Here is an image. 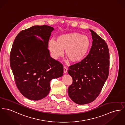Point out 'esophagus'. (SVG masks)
<instances>
[{
	"label": "esophagus",
	"instance_id": "obj_1",
	"mask_svg": "<svg viewBox=\"0 0 125 125\" xmlns=\"http://www.w3.org/2000/svg\"><path fill=\"white\" fill-rule=\"evenodd\" d=\"M67 72V68L66 67H63V72H64V73H66Z\"/></svg>",
	"mask_w": 125,
	"mask_h": 125
}]
</instances>
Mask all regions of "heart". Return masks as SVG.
<instances>
[{
	"label": "heart",
	"instance_id": "heart-1",
	"mask_svg": "<svg viewBox=\"0 0 125 125\" xmlns=\"http://www.w3.org/2000/svg\"><path fill=\"white\" fill-rule=\"evenodd\" d=\"M52 57L57 59L63 54L72 63L82 61L87 55L91 46V40L87 35L77 32L59 35L56 41L51 39L48 43Z\"/></svg>",
	"mask_w": 125,
	"mask_h": 125
}]
</instances>
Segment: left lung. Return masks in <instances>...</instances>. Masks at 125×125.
<instances>
[{
  "label": "left lung",
  "mask_w": 125,
  "mask_h": 125,
  "mask_svg": "<svg viewBox=\"0 0 125 125\" xmlns=\"http://www.w3.org/2000/svg\"><path fill=\"white\" fill-rule=\"evenodd\" d=\"M93 40L87 56L69 67L68 73L73 78L68 88L70 98L76 104L91 103L99 95L108 77L109 53L106 42L90 29Z\"/></svg>",
  "instance_id": "obj_1"
}]
</instances>
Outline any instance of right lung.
<instances>
[{
  "label": "right lung",
  "instance_id": "obj_1",
  "mask_svg": "<svg viewBox=\"0 0 125 125\" xmlns=\"http://www.w3.org/2000/svg\"><path fill=\"white\" fill-rule=\"evenodd\" d=\"M53 30L48 25L33 26L21 31L13 42L10 66L18 89L29 100L45 98L50 91V81L63 75L62 65L51 57L48 49Z\"/></svg>",
  "mask_w": 125,
  "mask_h": 125
}]
</instances>
